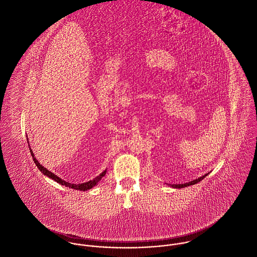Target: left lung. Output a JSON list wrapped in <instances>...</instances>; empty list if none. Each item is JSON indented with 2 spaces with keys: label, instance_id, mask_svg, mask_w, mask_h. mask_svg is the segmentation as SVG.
Listing matches in <instances>:
<instances>
[{
  "label": "left lung",
  "instance_id": "1",
  "mask_svg": "<svg viewBox=\"0 0 257 257\" xmlns=\"http://www.w3.org/2000/svg\"><path fill=\"white\" fill-rule=\"evenodd\" d=\"M208 174H209V173H206V174L202 175L201 177L196 178V179H194V180H192V181H189V182H187V183H182V184H167V183H166V184H167L168 186L172 187V188H177V189H179V188H184V187H187V186H190V185H194V184L200 182V181H201L203 178H205Z\"/></svg>",
  "mask_w": 257,
  "mask_h": 257
}]
</instances>
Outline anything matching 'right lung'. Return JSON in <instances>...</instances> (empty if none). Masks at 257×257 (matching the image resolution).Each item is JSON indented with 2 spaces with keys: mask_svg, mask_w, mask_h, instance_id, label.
<instances>
[{
  "mask_svg": "<svg viewBox=\"0 0 257 257\" xmlns=\"http://www.w3.org/2000/svg\"><path fill=\"white\" fill-rule=\"evenodd\" d=\"M28 143H29V139H28ZM29 146H30V144H29ZM30 152H31V155H32V157H33V160H34L35 164L37 165V167L39 168V170H40L44 175H46V176H48L49 178L55 180L57 183H59V184H61V185H64V186H66V187H69V188H72V189L80 190V191H86V190H89V189H91L92 187H94L96 184H98V182L102 179V177L105 176L106 171H107V169H105L100 175L96 176V177H95L94 179H92V180H89L88 182L79 183V184H72V183H69V182H67V181H65V180H63V179H61L60 177H58L57 175H55L53 172L49 171L47 168H45L43 165H41L40 162L36 159V157H35V155H34V153H33V150L31 149V147H30Z\"/></svg>",
  "mask_w": 257,
  "mask_h": 257,
  "instance_id": "1",
  "label": "right lung"
}]
</instances>
